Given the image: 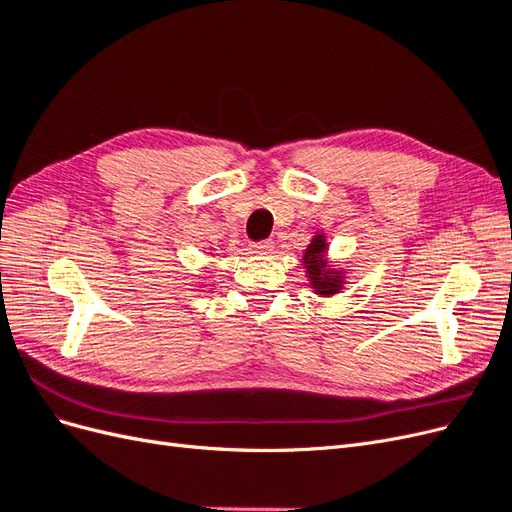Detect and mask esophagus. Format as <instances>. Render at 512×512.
<instances>
[{"label":"esophagus","mask_w":512,"mask_h":512,"mask_svg":"<svg viewBox=\"0 0 512 512\" xmlns=\"http://www.w3.org/2000/svg\"><path fill=\"white\" fill-rule=\"evenodd\" d=\"M252 252L258 256H267L273 252V241H258L252 245Z\"/></svg>","instance_id":"34e87169"}]
</instances>
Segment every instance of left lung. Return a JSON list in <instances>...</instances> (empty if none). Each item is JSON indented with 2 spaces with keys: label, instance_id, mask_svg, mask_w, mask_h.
<instances>
[{
  "label": "left lung",
  "instance_id": "left-lung-1",
  "mask_svg": "<svg viewBox=\"0 0 512 512\" xmlns=\"http://www.w3.org/2000/svg\"><path fill=\"white\" fill-rule=\"evenodd\" d=\"M329 241L324 232H316L301 256L305 277L314 294L318 297H335L344 290L348 277L346 269H339L329 262Z\"/></svg>",
  "mask_w": 512,
  "mask_h": 512
}]
</instances>
